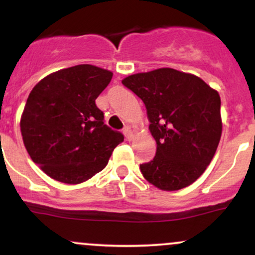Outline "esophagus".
<instances>
[{
  "label": "esophagus",
  "instance_id": "34e87169",
  "mask_svg": "<svg viewBox=\"0 0 255 255\" xmlns=\"http://www.w3.org/2000/svg\"><path fill=\"white\" fill-rule=\"evenodd\" d=\"M124 134L126 136V139L128 140V141H130L131 139H133V131H131V129L129 127H126L124 129Z\"/></svg>",
  "mask_w": 255,
  "mask_h": 255
}]
</instances>
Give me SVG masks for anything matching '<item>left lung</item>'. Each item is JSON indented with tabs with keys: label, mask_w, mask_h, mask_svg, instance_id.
Wrapping results in <instances>:
<instances>
[{
	"label": "left lung",
	"mask_w": 255,
	"mask_h": 255,
	"mask_svg": "<svg viewBox=\"0 0 255 255\" xmlns=\"http://www.w3.org/2000/svg\"><path fill=\"white\" fill-rule=\"evenodd\" d=\"M144 102L157 142L142 176L162 191H178L198 180L211 163L222 135L221 97L203 79L172 68L125 78Z\"/></svg>",
	"instance_id": "8db88e82"
}]
</instances>
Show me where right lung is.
<instances>
[{
  "instance_id": "1",
  "label": "right lung",
  "mask_w": 255,
  "mask_h": 255,
  "mask_svg": "<svg viewBox=\"0 0 255 255\" xmlns=\"http://www.w3.org/2000/svg\"><path fill=\"white\" fill-rule=\"evenodd\" d=\"M113 72L78 64L46 75L31 91L20 119L31 159L48 176L83 183L107 166L124 135L104 125L96 99Z\"/></svg>"
}]
</instances>
